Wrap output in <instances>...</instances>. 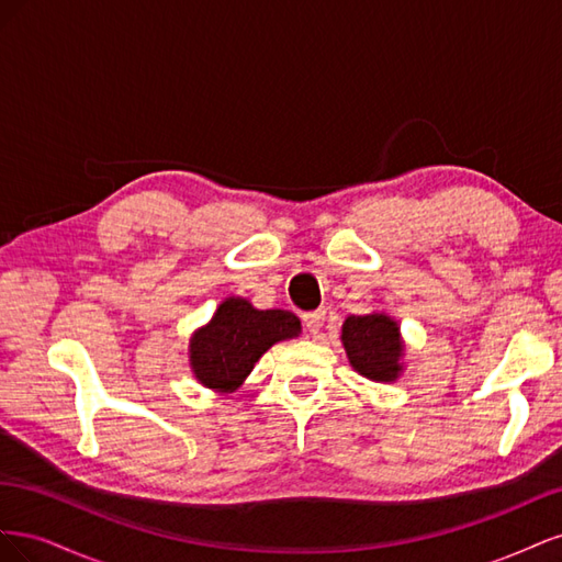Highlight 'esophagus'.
Segmentation results:
<instances>
[{"instance_id": "obj_1", "label": "esophagus", "mask_w": 562, "mask_h": 562, "mask_svg": "<svg viewBox=\"0 0 562 562\" xmlns=\"http://www.w3.org/2000/svg\"><path fill=\"white\" fill-rule=\"evenodd\" d=\"M302 323H304V328H307L310 335H318V330L323 328V323H326V312L318 310V312L304 314V316H302Z\"/></svg>"}]
</instances>
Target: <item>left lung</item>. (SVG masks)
<instances>
[{"label":"left lung","mask_w":562,"mask_h":562,"mask_svg":"<svg viewBox=\"0 0 562 562\" xmlns=\"http://www.w3.org/2000/svg\"><path fill=\"white\" fill-rule=\"evenodd\" d=\"M351 368L372 382H396L401 378L405 342L394 316L372 312L347 316L339 335Z\"/></svg>","instance_id":"obj_1"}]
</instances>
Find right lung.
Returning <instances> with one entry per match:
<instances>
[{
    "instance_id": "right-lung-1",
    "label": "right lung",
    "mask_w": 562,
    "mask_h": 562,
    "mask_svg": "<svg viewBox=\"0 0 562 562\" xmlns=\"http://www.w3.org/2000/svg\"><path fill=\"white\" fill-rule=\"evenodd\" d=\"M300 333V318L293 312L255 310L246 297H227L206 326L190 337L192 375L201 386L234 394L267 349Z\"/></svg>"
}]
</instances>
